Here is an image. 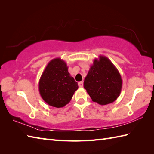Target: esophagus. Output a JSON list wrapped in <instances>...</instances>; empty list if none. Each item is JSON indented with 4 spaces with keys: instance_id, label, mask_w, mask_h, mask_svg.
<instances>
[{
    "instance_id": "34e87169",
    "label": "esophagus",
    "mask_w": 154,
    "mask_h": 154,
    "mask_svg": "<svg viewBox=\"0 0 154 154\" xmlns=\"http://www.w3.org/2000/svg\"><path fill=\"white\" fill-rule=\"evenodd\" d=\"M78 85L80 88H82L83 87V81H80V82L78 83Z\"/></svg>"
}]
</instances>
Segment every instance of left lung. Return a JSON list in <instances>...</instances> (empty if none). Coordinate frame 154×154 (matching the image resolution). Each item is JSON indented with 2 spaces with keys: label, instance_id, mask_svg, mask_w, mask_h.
I'll return each mask as SVG.
<instances>
[{
  "label": "left lung",
  "instance_id": "1",
  "mask_svg": "<svg viewBox=\"0 0 154 154\" xmlns=\"http://www.w3.org/2000/svg\"><path fill=\"white\" fill-rule=\"evenodd\" d=\"M83 87L93 102L106 105L119 97L122 80L119 70L109 59L99 55L90 67Z\"/></svg>",
  "mask_w": 154,
  "mask_h": 154
}]
</instances>
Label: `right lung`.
<instances>
[{"label":"right lung","instance_id":"obj_1","mask_svg":"<svg viewBox=\"0 0 154 154\" xmlns=\"http://www.w3.org/2000/svg\"><path fill=\"white\" fill-rule=\"evenodd\" d=\"M79 87L68 72L66 62L61 58L51 60L39 81V92L51 106L61 108L70 102Z\"/></svg>","mask_w":154,"mask_h":154}]
</instances>
